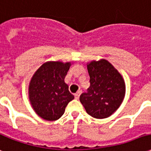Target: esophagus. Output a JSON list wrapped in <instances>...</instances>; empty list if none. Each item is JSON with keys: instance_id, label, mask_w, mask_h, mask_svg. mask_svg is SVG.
Instances as JSON below:
<instances>
[{"instance_id": "esophagus-1", "label": "esophagus", "mask_w": 151, "mask_h": 151, "mask_svg": "<svg viewBox=\"0 0 151 151\" xmlns=\"http://www.w3.org/2000/svg\"><path fill=\"white\" fill-rule=\"evenodd\" d=\"M81 90H78V91L75 94H74V97H75L76 99H78L79 96H80V94H81Z\"/></svg>"}]
</instances>
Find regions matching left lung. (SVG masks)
Listing matches in <instances>:
<instances>
[{
    "mask_svg": "<svg viewBox=\"0 0 151 151\" xmlns=\"http://www.w3.org/2000/svg\"><path fill=\"white\" fill-rule=\"evenodd\" d=\"M90 87L80 96L88 114L105 118L116 111L123 101L125 82L121 74L106 60L93 61L87 65Z\"/></svg>",
    "mask_w": 151,
    "mask_h": 151,
    "instance_id": "8db88e82",
    "label": "left lung"
}]
</instances>
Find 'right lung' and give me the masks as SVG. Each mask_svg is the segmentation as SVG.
Listing matches in <instances>:
<instances>
[{
    "label": "right lung",
    "instance_id": "obj_1",
    "mask_svg": "<svg viewBox=\"0 0 151 151\" xmlns=\"http://www.w3.org/2000/svg\"><path fill=\"white\" fill-rule=\"evenodd\" d=\"M70 67L69 62H46L31 79L29 87L30 102L43 119L55 121L61 118L68 103L74 98L64 81Z\"/></svg>",
    "mask_w": 151,
    "mask_h": 151
}]
</instances>
